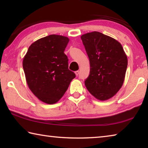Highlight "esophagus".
<instances>
[{"label":"esophagus","instance_id":"esophagus-1","mask_svg":"<svg viewBox=\"0 0 148 148\" xmlns=\"http://www.w3.org/2000/svg\"><path fill=\"white\" fill-rule=\"evenodd\" d=\"M75 74H76V76H78V74H79V71H76L75 72Z\"/></svg>","mask_w":148,"mask_h":148}]
</instances>
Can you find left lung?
<instances>
[{
	"mask_svg": "<svg viewBox=\"0 0 148 148\" xmlns=\"http://www.w3.org/2000/svg\"><path fill=\"white\" fill-rule=\"evenodd\" d=\"M81 38L91 67L85 85L95 98L106 101L114 97L123 86L127 57L118 41L101 32H88Z\"/></svg>",
	"mask_w": 148,
	"mask_h": 148,
	"instance_id": "8db88e82",
	"label": "left lung"
}]
</instances>
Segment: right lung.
Returning <instances> with one entry per match:
<instances>
[{"instance_id":"add662e5","label":"right lung","mask_w":148,"mask_h":148,"mask_svg":"<svg viewBox=\"0 0 148 148\" xmlns=\"http://www.w3.org/2000/svg\"><path fill=\"white\" fill-rule=\"evenodd\" d=\"M69 38L51 34L29 46L23 61L27 85L40 101L53 104L63 96L76 77L64 51Z\"/></svg>"}]
</instances>
